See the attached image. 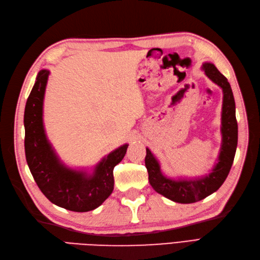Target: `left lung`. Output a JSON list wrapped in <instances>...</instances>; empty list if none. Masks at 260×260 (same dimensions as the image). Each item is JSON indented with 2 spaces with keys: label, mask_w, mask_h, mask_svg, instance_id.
Returning <instances> with one entry per match:
<instances>
[{
  "label": "left lung",
  "mask_w": 260,
  "mask_h": 260,
  "mask_svg": "<svg viewBox=\"0 0 260 260\" xmlns=\"http://www.w3.org/2000/svg\"><path fill=\"white\" fill-rule=\"evenodd\" d=\"M202 68L209 79L219 85L223 92L221 113L222 142L216 166L212 168L210 174L202 178L170 179L164 176L158 160L146 148L145 166L148 172L149 184L157 193L172 202L181 204H191L204 200L222 185L232 167L238 146V121L235 118V102L231 85L211 62H205Z\"/></svg>",
  "instance_id": "left-lung-1"
}]
</instances>
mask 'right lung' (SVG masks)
I'll list each match as a JSON object with an SVG mask.
<instances>
[{
    "label": "right lung",
    "instance_id": "1",
    "mask_svg": "<svg viewBox=\"0 0 260 260\" xmlns=\"http://www.w3.org/2000/svg\"><path fill=\"white\" fill-rule=\"evenodd\" d=\"M50 72H39L25 107V152L31 175L41 192L53 204L72 211L98 208L114 190L113 170L127 152L128 144L105 156L92 174L65 166L46 138L43 100Z\"/></svg>",
    "mask_w": 260,
    "mask_h": 260
}]
</instances>
